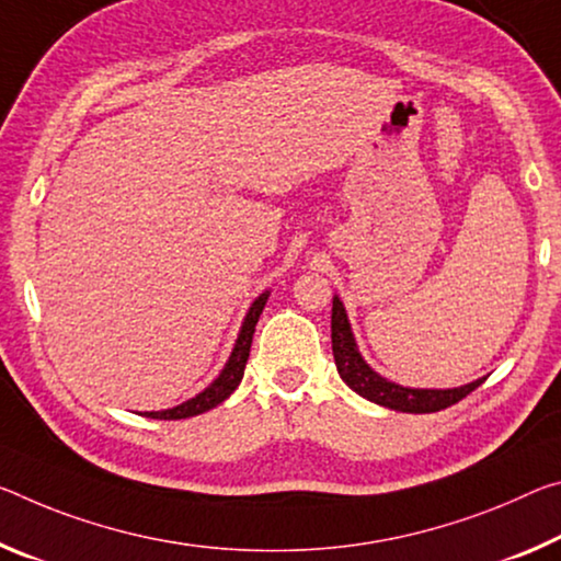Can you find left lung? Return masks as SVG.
I'll return each instance as SVG.
<instances>
[{"label": "left lung", "mask_w": 561, "mask_h": 561, "mask_svg": "<svg viewBox=\"0 0 561 561\" xmlns=\"http://www.w3.org/2000/svg\"><path fill=\"white\" fill-rule=\"evenodd\" d=\"M332 352H334L336 371H340V377L346 381V387L354 389L359 397L369 399V402L381 404L387 409H397V412H409V414L439 412V409L457 404L459 399H465L469 392H474V389L484 381V379H477L455 389H412V387L394 385V381L377 375V371L362 359L357 342H354V334H352V324L350 319H346V309L340 301V297H334L332 301Z\"/></svg>", "instance_id": "obj_1"}]
</instances>
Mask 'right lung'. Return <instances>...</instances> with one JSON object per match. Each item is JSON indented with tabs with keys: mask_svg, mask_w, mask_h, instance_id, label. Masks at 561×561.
<instances>
[{
	"mask_svg": "<svg viewBox=\"0 0 561 561\" xmlns=\"http://www.w3.org/2000/svg\"><path fill=\"white\" fill-rule=\"evenodd\" d=\"M266 297L270 291H264L254 299V305L249 307V312L242 322V329H239V336L234 342V350L229 354V362L225 364V369L219 371V377L211 381V385L199 392L197 397L186 399V402L176 404L172 409H162V412H145L149 420H186V416H197L202 412H209L217 404L225 402V399L234 392L239 387V381L244 377V367L249 359V346H252V336H254V327L260 322V314L266 305Z\"/></svg>",
	"mask_w": 561,
	"mask_h": 561,
	"instance_id": "obj_1",
	"label": "right lung"
}]
</instances>
